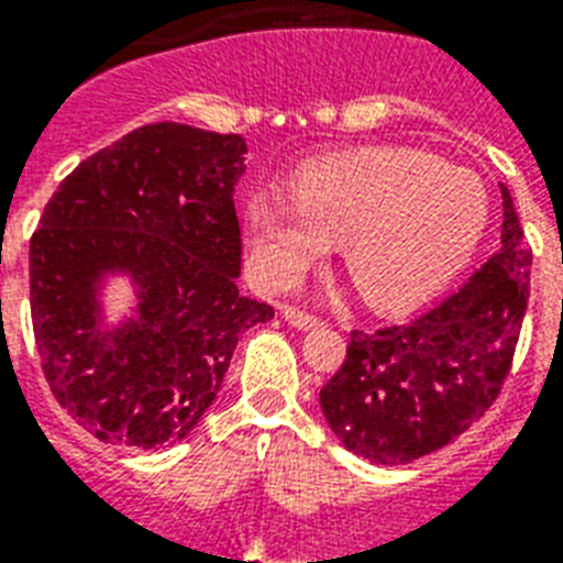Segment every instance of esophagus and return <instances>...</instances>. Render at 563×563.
Listing matches in <instances>:
<instances>
[{
	"label": "esophagus",
	"mask_w": 563,
	"mask_h": 563,
	"mask_svg": "<svg viewBox=\"0 0 563 563\" xmlns=\"http://www.w3.org/2000/svg\"><path fill=\"white\" fill-rule=\"evenodd\" d=\"M283 318H286L291 327H298V330H316V327L324 324V321H321L318 316H312V312H303V309H295V307L283 309Z\"/></svg>",
	"instance_id": "obj_1"
}]
</instances>
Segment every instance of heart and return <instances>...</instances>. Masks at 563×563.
Returning <instances> with one entry per match:
<instances>
[{"mask_svg":"<svg viewBox=\"0 0 563 563\" xmlns=\"http://www.w3.org/2000/svg\"><path fill=\"white\" fill-rule=\"evenodd\" d=\"M245 219L251 260L272 289L295 286L344 242L362 295L402 309L441 289L473 254L488 224V189L427 152L368 148L309 163L291 195L256 192Z\"/></svg>","mask_w":563,"mask_h":563,"instance_id":"1","label":"heart"}]
</instances>
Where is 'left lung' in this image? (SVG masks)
Returning <instances> with one entry per match:
<instances>
[{
    "label": "left lung",
    "instance_id": "8db88e82",
    "mask_svg": "<svg viewBox=\"0 0 563 563\" xmlns=\"http://www.w3.org/2000/svg\"><path fill=\"white\" fill-rule=\"evenodd\" d=\"M532 247L503 187L499 251L411 324L353 330L321 388L339 441L374 464H406L464 435L503 391L529 307Z\"/></svg>",
    "mask_w": 563,
    "mask_h": 563
}]
</instances>
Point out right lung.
I'll return each mask as SVG.
<instances>
[{"instance_id": "right-lung-1", "label": "right lung", "mask_w": 563, "mask_h": 563, "mask_svg": "<svg viewBox=\"0 0 563 563\" xmlns=\"http://www.w3.org/2000/svg\"><path fill=\"white\" fill-rule=\"evenodd\" d=\"M239 134L143 125L48 198L29 245L31 324L55 400L104 444L180 441L210 409L239 335L274 309L242 298ZM135 277L137 318L99 331L95 283Z\"/></svg>"}]
</instances>
